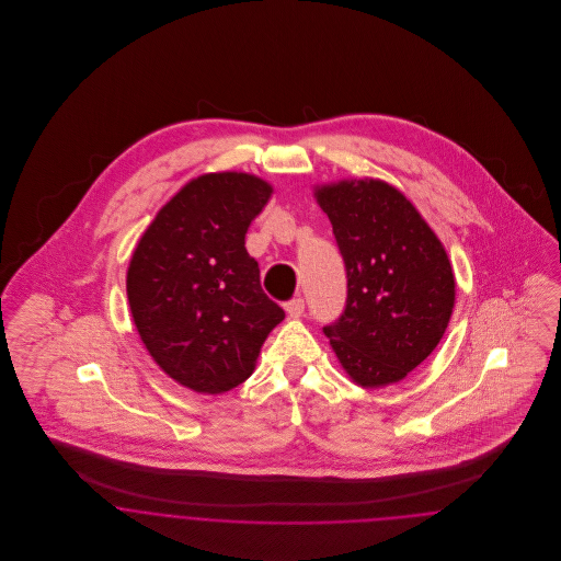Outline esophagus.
<instances>
[{
  "instance_id": "34e87169",
  "label": "esophagus",
  "mask_w": 561,
  "mask_h": 561,
  "mask_svg": "<svg viewBox=\"0 0 561 561\" xmlns=\"http://www.w3.org/2000/svg\"><path fill=\"white\" fill-rule=\"evenodd\" d=\"M285 311L289 313V318H302V313H305V300H302V298H291V300L285 305Z\"/></svg>"
}]
</instances>
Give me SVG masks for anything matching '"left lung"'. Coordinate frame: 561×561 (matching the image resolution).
I'll return each instance as SVG.
<instances>
[{
	"label": "left lung",
	"mask_w": 561,
	"mask_h": 561,
	"mask_svg": "<svg viewBox=\"0 0 561 561\" xmlns=\"http://www.w3.org/2000/svg\"><path fill=\"white\" fill-rule=\"evenodd\" d=\"M345 263L347 298L323 325L343 369L360 387L400 382L438 345L456 280L443 243L389 183L341 181L318 190Z\"/></svg>",
	"instance_id": "8db88e82"
}]
</instances>
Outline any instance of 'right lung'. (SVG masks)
<instances>
[{
    "label": "right lung",
    "instance_id": "add662e5",
    "mask_svg": "<svg viewBox=\"0 0 561 561\" xmlns=\"http://www.w3.org/2000/svg\"><path fill=\"white\" fill-rule=\"evenodd\" d=\"M270 194L252 174H203L161 207L131 256L127 298L140 339L192 391L236 389L285 320L243 245Z\"/></svg>",
    "mask_w": 561,
    "mask_h": 561
}]
</instances>
